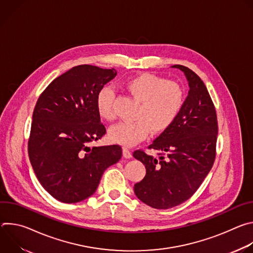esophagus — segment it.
<instances>
[{
	"instance_id": "34e87169",
	"label": "esophagus",
	"mask_w": 253,
	"mask_h": 253,
	"mask_svg": "<svg viewBox=\"0 0 253 253\" xmlns=\"http://www.w3.org/2000/svg\"><path fill=\"white\" fill-rule=\"evenodd\" d=\"M123 156H124V158H131L132 157V153L130 152V150L128 149V148H123Z\"/></svg>"
}]
</instances>
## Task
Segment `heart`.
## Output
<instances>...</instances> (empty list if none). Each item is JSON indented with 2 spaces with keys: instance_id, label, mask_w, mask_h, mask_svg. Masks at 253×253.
Wrapping results in <instances>:
<instances>
[{
  "instance_id": "obj_1",
  "label": "heart",
  "mask_w": 253,
  "mask_h": 253,
  "mask_svg": "<svg viewBox=\"0 0 253 253\" xmlns=\"http://www.w3.org/2000/svg\"><path fill=\"white\" fill-rule=\"evenodd\" d=\"M124 88L140 102L135 114V121L121 122L110 129L112 141L123 146H133L136 143L153 134L166 131L175 121L183 104V90L174 81L143 73L127 79ZM114 91L103 87L96 96V107L99 115L108 121L115 118Z\"/></svg>"
}]
</instances>
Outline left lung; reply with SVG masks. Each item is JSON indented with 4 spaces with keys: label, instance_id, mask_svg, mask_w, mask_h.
Wrapping results in <instances>:
<instances>
[{
    "label": "left lung",
    "instance_id": "left-lung-1",
    "mask_svg": "<svg viewBox=\"0 0 253 253\" xmlns=\"http://www.w3.org/2000/svg\"><path fill=\"white\" fill-rule=\"evenodd\" d=\"M171 68L183 72L189 91L173 124L149 146L161 156L154 158L140 150L133 153L146 168L134 192L156 209L177 206L195 193L214 163L218 134L215 108L202 80L185 66Z\"/></svg>",
    "mask_w": 253,
    "mask_h": 253
}]
</instances>
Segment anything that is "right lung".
<instances>
[{
  "instance_id": "right-lung-1",
  "label": "right lung",
  "mask_w": 253,
  "mask_h": 253,
  "mask_svg": "<svg viewBox=\"0 0 253 253\" xmlns=\"http://www.w3.org/2000/svg\"><path fill=\"white\" fill-rule=\"evenodd\" d=\"M116 75L113 68L73 67L49 84L35 106L30 162L44 189L61 202L93 195L104 171L122 156L119 145L90 146L106 133L96 96Z\"/></svg>"
}]
</instances>
